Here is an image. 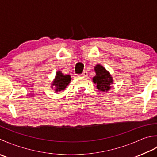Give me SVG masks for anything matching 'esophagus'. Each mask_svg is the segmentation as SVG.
I'll list each match as a JSON object with an SVG mask.
<instances>
[{
    "label": "esophagus",
    "instance_id": "esophagus-1",
    "mask_svg": "<svg viewBox=\"0 0 157 157\" xmlns=\"http://www.w3.org/2000/svg\"><path fill=\"white\" fill-rule=\"evenodd\" d=\"M87 75H88V72L85 71V72H83L81 75H80L78 76H82V77H86V76H87Z\"/></svg>",
    "mask_w": 157,
    "mask_h": 157
}]
</instances>
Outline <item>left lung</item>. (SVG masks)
Masks as SVG:
<instances>
[{
    "label": "left lung",
    "instance_id": "8db88e82",
    "mask_svg": "<svg viewBox=\"0 0 157 157\" xmlns=\"http://www.w3.org/2000/svg\"><path fill=\"white\" fill-rule=\"evenodd\" d=\"M95 76L93 77V82L96 85L99 91L108 92L113 87V78L110 73L101 64H97L94 67Z\"/></svg>",
    "mask_w": 157,
    "mask_h": 157
}]
</instances>
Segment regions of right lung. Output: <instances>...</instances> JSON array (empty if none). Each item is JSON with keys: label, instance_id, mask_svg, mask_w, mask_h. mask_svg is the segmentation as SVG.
<instances>
[{"label": "right lung", "instance_id": "add662e5", "mask_svg": "<svg viewBox=\"0 0 157 157\" xmlns=\"http://www.w3.org/2000/svg\"><path fill=\"white\" fill-rule=\"evenodd\" d=\"M71 81V76L69 75H63L61 71H57L55 78L52 81L51 87L54 89L56 92L63 91Z\"/></svg>", "mask_w": 157, "mask_h": 157}]
</instances>
